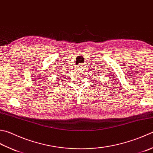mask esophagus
<instances>
[{
    "label": "esophagus",
    "instance_id": "obj_1",
    "mask_svg": "<svg viewBox=\"0 0 153 153\" xmlns=\"http://www.w3.org/2000/svg\"><path fill=\"white\" fill-rule=\"evenodd\" d=\"M84 67H85V66H84V65H83V64H79V67H79V68L82 69ZM79 70H80V69H79Z\"/></svg>",
    "mask_w": 153,
    "mask_h": 153
}]
</instances>
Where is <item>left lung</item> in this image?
I'll use <instances>...</instances> for the list:
<instances>
[{"label":"left lung","instance_id":"8db88e82","mask_svg":"<svg viewBox=\"0 0 153 153\" xmlns=\"http://www.w3.org/2000/svg\"><path fill=\"white\" fill-rule=\"evenodd\" d=\"M95 76H96V75H95Z\"/></svg>","mask_w":153,"mask_h":153}]
</instances>
